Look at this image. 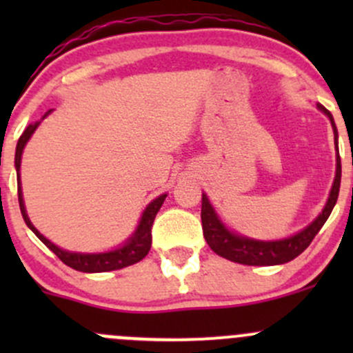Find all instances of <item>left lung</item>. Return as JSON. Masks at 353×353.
<instances>
[{"instance_id": "8db88e82", "label": "left lung", "mask_w": 353, "mask_h": 353, "mask_svg": "<svg viewBox=\"0 0 353 353\" xmlns=\"http://www.w3.org/2000/svg\"><path fill=\"white\" fill-rule=\"evenodd\" d=\"M318 109L323 110L326 116L330 117L331 126H333L334 133V145H336V174H334L333 186H331L328 201H326L323 212L309 223L305 229L297 232L295 236L287 237V239L280 241H256L249 239V237L234 234L227 229L219 219L216 212L213 210L212 203L208 201V196L203 194L201 196V225H203V236H205L206 243L212 248L213 252H216L222 258L229 259V261L241 263V265L249 266H273V265H283V263L292 261L297 258L312 239L316 234L321 230L325 222L328 220L331 210L336 205L338 193H340V181H341V160L338 154V133L336 126L331 112L321 104H318Z\"/></svg>"}]
</instances>
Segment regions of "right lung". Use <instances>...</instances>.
<instances>
[{
    "instance_id": "add662e5",
    "label": "right lung",
    "mask_w": 353,
    "mask_h": 353,
    "mask_svg": "<svg viewBox=\"0 0 353 353\" xmlns=\"http://www.w3.org/2000/svg\"><path fill=\"white\" fill-rule=\"evenodd\" d=\"M51 110L44 114V117ZM42 117V119H44ZM41 124L39 123L28 124L27 130L23 131L22 137L19 138V143H17V150H15V167H17V183H19V203H20V212H22V216L25 220V223L28 225V229L39 237L59 259H61L65 265L70 266V268L77 270V272H83V273H102V272H112V270H121L126 268V266L134 265V263L141 261L145 256L148 254L152 245V225H154V220L157 212L162 206L163 199H165L167 194H160L159 198H155L150 205L145 208L143 215H141L140 223H138L137 230H134L133 236L126 241L123 245H119L114 251H108V252H71V251H65V249L58 248L56 244H52L51 241L46 239L34 225H32L30 219L27 215V210H25V203H23V194H22V184H20V163H22V154L23 148L27 145V141L30 140V137L34 134V131L37 130V126Z\"/></svg>"
}]
</instances>
